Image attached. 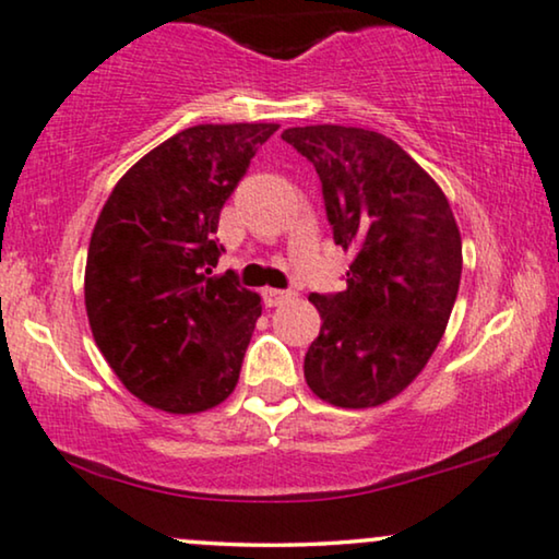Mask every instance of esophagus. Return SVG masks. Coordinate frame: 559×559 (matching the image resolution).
Wrapping results in <instances>:
<instances>
[{
    "mask_svg": "<svg viewBox=\"0 0 559 559\" xmlns=\"http://www.w3.org/2000/svg\"><path fill=\"white\" fill-rule=\"evenodd\" d=\"M262 297H264V306H266V308H277V306H282V302H285V300H289V297H293V293H289V289L264 287V289H262Z\"/></svg>",
    "mask_w": 559,
    "mask_h": 559,
    "instance_id": "34e87169",
    "label": "esophagus"
}]
</instances>
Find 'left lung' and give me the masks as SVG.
<instances>
[{
	"instance_id": "obj_1",
	"label": "left lung",
	"mask_w": 559,
	"mask_h": 559,
	"mask_svg": "<svg viewBox=\"0 0 559 559\" xmlns=\"http://www.w3.org/2000/svg\"><path fill=\"white\" fill-rule=\"evenodd\" d=\"M316 166L333 241L354 251L346 289L308 297L321 333L306 382L338 408L403 393L431 359L462 277V238L441 187L388 135L365 128H287Z\"/></svg>"
}]
</instances>
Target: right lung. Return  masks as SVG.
Here are the masks:
<instances>
[{
  "instance_id": "obj_1",
  "label": "right lung",
  "mask_w": 559,
  "mask_h": 559,
  "mask_svg": "<svg viewBox=\"0 0 559 559\" xmlns=\"http://www.w3.org/2000/svg\"><path fill=\"white\" fill-rule=\"evenodd\" d=\"M280 126H194L130 166L92 230L84 302L99 352L135 397L166 413L234 393L262 297L213 274L221 210Z\"/></svg>"
}]
</instances>
